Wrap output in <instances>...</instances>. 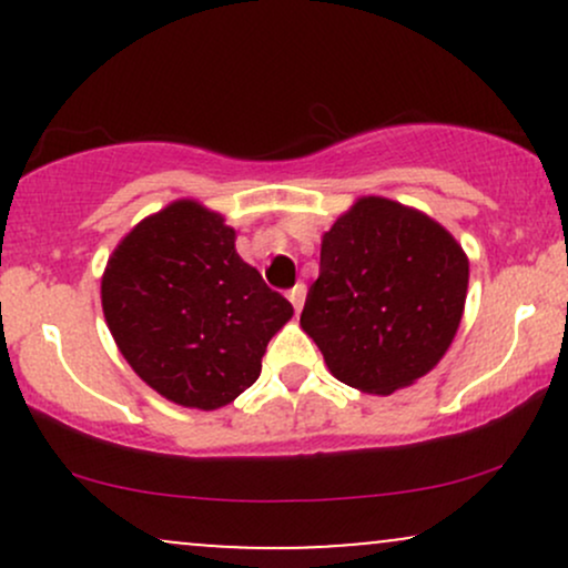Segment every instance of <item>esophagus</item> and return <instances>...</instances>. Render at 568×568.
Returning <instances> with one entry per match:
<instances>
[{"label": "esophagus", "mask_w": 568, "mask_h": 568, "mask_svg": "<svg viewBox=\"0 0 568 568\" xmlns=\"http://www.w3.org/2000/svg\"><path fill=\"white\" fill-rule=\"evenodd\" d=\"M288 298H291L293 310H296V312H302V306H304V298H306V285H304V283H296V285H293V288L288 291Z\"/></svg>", "instance_id": "1"}]
</instances>
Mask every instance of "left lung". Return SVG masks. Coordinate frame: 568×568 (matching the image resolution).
Listing matches in <instances>:
<instances>
[{
  "mask_svg": "<svg viewBox=\"0 0 568 568\" xmlns=\"http://www.w3.org/2000/svg\"><path fill=\"white\" fill-rule=\"evenodd\" d=\"M467 277L465 251L440 224L400 202L363 197L323 234L302 328L338 382L393 395L446 355Z\"/></svg>",
  "mask_w": 568,
  "mask_h": 568,
  "instance_id": "left-lung-1",
  "label": "left lung"
}]
</instances>
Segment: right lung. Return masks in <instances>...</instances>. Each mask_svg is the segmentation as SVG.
<instances>
[{
    "mask_svg": "<svg viewBox=\"0 0 568 568\" xmlns=\"http://www.w3.org/2000/svg\"><path fill=\"white\" fill-rule=\"evenodd\" d=\"M103 315L135 374L179 406L213 410L262 374L293 306L234 251V230L192 200L143 219L116 245Z\"/></svg>",
    "mask_w": 568,
    "mask_h": 568,
    "instance_id": "add662e5",
    "label": "right lung"
}]
</instances>
